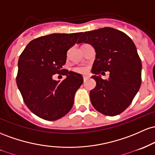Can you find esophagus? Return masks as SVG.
Listing matches in <instances>:
<instances>
[{
  "mask_svg": "<svg viewBox=\"0 0 155 155\" xmlns=\"http://www.w3.org/2000/svg\"><path fill=\"white\" fill-rule=\"evenodd\" d=\"M88 78H89V77H88V76H87V75H83V81H87V80H88Z\"/></svg>",
  "mask_w": 155,
  "mask_h": 155,
  "instance_id": "esophagus-1",
  "label": "esophagus"
}]
</instances>
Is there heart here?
Instances as JSON below:
<instances>
[{
	"label": "heart",
	"mask_w": 155,
	"mask_h": 155,
	"mask_svg": "<svg viewBox=\"0 0 155 155\" xmlns=\"http://www.w3.org/2000/svg\"><path fill=\"white\" fill-rule=\"evenodd\" d=\"M74 70H75L76 72L80 73H86L88 72V68L86 66H80V67H76V68L74 69Z\"/></svg>",
	"instance_id": "1"
}]
</instances>
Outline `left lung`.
Instances as JSON below:
<instances>
[{"label":"left lung","instance_id":"8db88e82","mask_svg":"<svg viewBox=\"0 0 155 155\" xmlns=\"http://www.w3.org/2000/svg\"><path fill=\"white\" fill-rule=\"evenodd\" d=\"M81 34L78 44L91 45L96 53L91 70L97 83L90 91L92 105L104 115H118L131 104L141 84V61L136 47L126 34L113 28ZM107 71L109 78L103 80L99 74Z\"/></svg>","mask_w":155,"mask_h":155}]
</instances>
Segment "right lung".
Here are the masks:
<instances>
[{"instance_id":"right-lung-1","label":"right lung","mask_w":155,"mask_h":155,"mask_svg":"<svg viewBox=\"0 0 155 155\" xmlns=\"http://www.w3.org/2000/svg\"><path fill=\"white\" fill-rule=\"evenodd\" d=\"M81 33L52 34L32 40L18 60L17 85L27 107L41 119L55 121L72 107L74 94L83 82L81 74L64 70L69 48ZM62 72V81L53 79Z\"/></svg>"}]
</instances>
